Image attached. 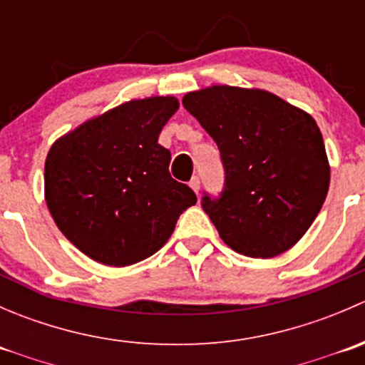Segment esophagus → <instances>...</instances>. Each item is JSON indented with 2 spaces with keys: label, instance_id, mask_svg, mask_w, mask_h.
Listing matches in <instances>:
<instances>
[{
  "label": "esophagus",
  "instance_id": "34e87169",
  "mask_svg": "<svg viewBox=\"0 0 365 365\" xmlns=\"http://www.w3.org/2000/svg\"><path fill=\"white\" fill-rule=\"evenodd\" d=\"M189 185H190V189L194 190V192H200V185H201V182H200V178H197V176H194L192 180H190L189 182Z\"/></svg>",
  "mask_w": 365,
  "mask_h": 365
}]
</instances>
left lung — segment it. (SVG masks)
Instances as JSON below:
<instances>
[{"mask_svg": "<svg viewBox=\"0 0 365 365\" xmlns=\"http://www.w3.org/2000/svg\"><path fill=\"white\" fill-rule=\"evenodd\" d=\"M187 109L217 143L226 169L219 200L203 210L224 244L270 259L314 222L330 185V164L314 118L259 88L213 84L189 91Z\"/></svg>", "mask_w": 365, "mask_h": 365, "instance_id": "1", "label": "left lung"}]
</instances>
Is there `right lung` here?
<instances>
[{"instance_id":"obj_1","label":"right lung","mask_w":365,"mask_h":365,"mask_svg":"<svg viewBox=\"0 0 365 365\" xmlns=\"http://www.w3.org/2000/svg\"><path fill=\"white\" fill-rule=\"evenodd\" d=\"M178 98H134L58 138L43 168V196L58 230L108 267H130L171 238L180 213L196 205L169 175L159 145Z\"/></svg>"}]
</instances>
